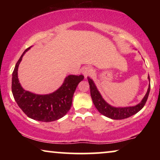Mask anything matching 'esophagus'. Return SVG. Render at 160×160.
I'll return each mask as SVG.
<instances>
[{"label": "esophagus", "mask_w": 160, "mask_h": 160, "mask_svg": "<svg viewBox=\"0 0 160 160\" xmlns=\"http://www.w3.org/2000/svg\"><path fill=\"white\" fill-rule=\"evenodd\" d=\"M82 73L84 76L85 78L88 77V76H91V74L92 73V68L89 66H86L82 68Z\"/></svg>", "instance_id": "obj_1"}]
</instances>
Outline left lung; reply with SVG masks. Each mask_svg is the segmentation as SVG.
Returning <instances> with one entry per match:
<instances>
[{
    "label": "left lung",
    "instance_id": "obj_1",
    "mask_svg": "<svg viewBox=\"0 0 160 160\" xmlns=\"http://www.w3.org/2000/svg\"><path fill=\"white\" fill-rule=\"evenodd\" d=\"M88 78V82L89 84V88H90V95L92 97V100L96 108L98 111L104 115L105 117H107L112 119H124L126 118H128L131 116L135 114V113L141 111L143 106H145L146 100L148 99V95L150 92V83L148 84V88L146 92V95L144 96L143 99L141 100V102L135 106H129V107H113L109 105L108 102H106L103 98H102L101 95L98 90L95 83L89 77ZM148 80L150 82L149 76H148Z\"/></svg>",
    "mask_w": 160,
    "mask_h": 160
}]
</instances>
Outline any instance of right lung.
Masks as SVG:
<instances>
[{"instance_id":"1","label":"right lung","mask_w":160,"mask_h":160,"mask_svg":"<svg viewBox=\"0 0 160 160\" xmlns=\"http://www.w3.org/2000/svg\"><path fill=\"white\" fill-rule=\"evenodd\" d=\"M30 47L23 52L13 71V96L19 108L28 117L44 122L55 121L64 117L70 110L74 92L78 83L84 79V76H68L58 90L48 95H36L25 91L19 82L17 71L23 55Z\"/></svg>"}]
</instances>
